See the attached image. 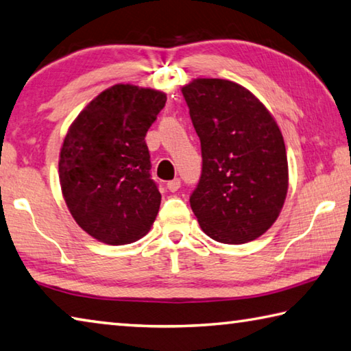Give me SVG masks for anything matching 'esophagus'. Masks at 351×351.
<instances>
[{
  "label": "esophagus",
  "instance_id": "34e87169",
  "mask_svg": "<svg viewBox=\"0 0 351 351\" xmlns=\"http://www.w3.org/2000/svg\"><path fill=\"white\" fill-rule=\"evenodd\" d=\"M181 187V180L180 178H175V180H171L167 182V189L170 190V192H178Z\"/></svg>",
  "mask_w": 351,
  "mask_h": 351
}]
</instances>
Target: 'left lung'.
I'll return each mask as SVG.
<instances>
[{"mask_svg":"<svg viewBox=\"0 0 351 351\" xmlns=\"http://www.w3.org/2000/svg\"><path fill=\"white\" fill-rule=\"evenodd\" d=\"M182 95L201 141L202 171L190 206L202 232L224 244L259 238L276 221L289 189L281 130L233 81L199 78Z\"/></svg>","mask_w":351,"mask_h":351,"instance_id":"left-lung-1","label":"left lung"}]
</instances>
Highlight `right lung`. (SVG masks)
<instances>
[{
	"mask_svg": "<svg viewBox=\"0 0 351 351\" xmlns=\"http://www.w3.org/2000/svg\"><path fill=\"white\" fill-rule=\"evenodd\" d=\"M165 101L162 92L117 84L70 125L60 154V184L76 224L95 239L130 244L154 224L161 193L144 138Z\"/></svg>",
	"mask_w": 351,
	"mask_h": 351,
	"instance_id": "right-lung-1",
	"label": "right lung"
}]
</instances>
